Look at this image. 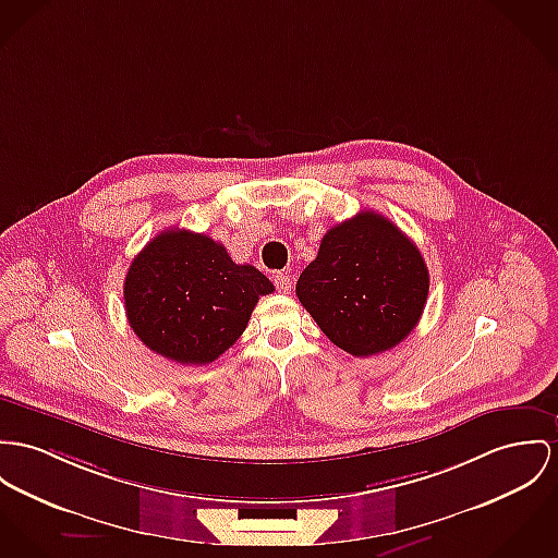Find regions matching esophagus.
Returning <instances> with one entry per match:
<instances>
[{
	"mask_svg": "<svg viewBox=\"0 0 558 558\" xmlns=\"http://www.w3.org/2000/svg\"><path fill=\"white\" fill-rule=\"evenodd\" d=\"M274 284H276V289L280 291V293H289L291 291V287H293V280H291V276L289 274H282V271H278L276 276H274Z\"/></svg>",
	"mask_w": 558,
	"mask_h": 558,
	"instance_id": "esophagus-1",
	"label": "esophagus"
}]
</instances>
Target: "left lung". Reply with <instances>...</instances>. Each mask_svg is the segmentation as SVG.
<instances>
[{"label": "left lung", "mask_w": 558, "mask_h": 558, "mask_svg": "<svg viewBox=\"0 0 558 558\" xmlns=\"http://www.w3.org/2000/svg\"><path fill=\"white\" fill-rule=\"evenodd\" d=\"M295 291L331 342L369 356L403 342L418 325L429 269L392 220L363 210L325 233Z\"/></svg>", "instance_id": "left-lung-1"}]
</instances>
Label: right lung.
Wrapping results in <instances>:
<instances>
[{"instance_id":"add662e5","label":"right lung","mask_w":558,"mask_h":558,"mask_svg":"<svg viewBox=\"0 0 558 558\" xmlns=\"http://www.w3.org/2000/svg\"><path fill=\"white\" fill-rule=\"evenodd\" d=\"M274 284L253 265L233 263L204 233L166 229L129 265L123 287L133 333L182 365H206L244 333Z\"/></svg>"}]
</instances>
